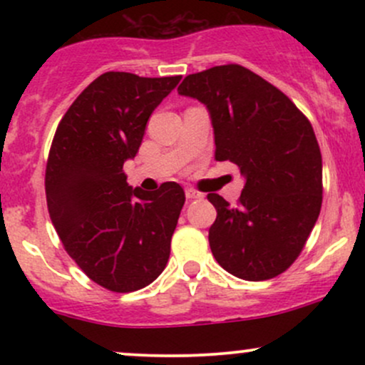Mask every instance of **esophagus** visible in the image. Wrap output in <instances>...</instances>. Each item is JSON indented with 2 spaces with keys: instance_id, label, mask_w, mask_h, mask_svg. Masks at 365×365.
Here are the masks:
<instances>
[{
  "instance_id": "34e87169",
  "label": "esophagus",
  "mask_w": 365,
  "mask_h": 365,
  "mask_svg": "<svg viewBox=\"0 0 365 365\" xmlns=\"http://www.w3.org/2000/svg\"><path fill=\"white\" fill-rule=\"evenodd\" d=\"M185 195H187V199H202V197H204L202 192L195 190V188H187Z\"/></svg>"
}]
</instances>
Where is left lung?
Here are the masks:
<instances>
[{
  "mask_svg": "<svg viewBox=\"0 0 365 365\" xmlns=\"http://www.w3.org/2000/svg\"><path fill=\"white\" fill-rule=\"evenodd\" d=\"M178 92L206 104L216 161H232L245 177L237 206L207 194L217 211L209 228L212 255L247 282L282 274L302 252L322 204L311 121L278 87L237 63L187 75Z\"/></svg>",
  "mask_w": 365,
  "mask_h": 365,
  "instance_id": "left-lung-1",
  "label": "left lung"
}]
</instances>
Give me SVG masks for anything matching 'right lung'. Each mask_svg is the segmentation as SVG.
Wrapping results in <instances>:
<instances>
[{
  "mask_svg": "<svg viewBox=\"0 0 365 365\" xmlns=\"http://www.w3.org/2000/svg\"><path fill=\"white\" fill-rule=\"evenodd\" d=\"M175 77L106 72L63 115L46 165V202L61 244L94 283L140 290L166 267L185 192L177 182L144 192L127 183L123 163L139 150L150 113Z\"/></svg>",
  "mask_w": 365,
  "mask_h": 365,
  "instance_id": "1",
  "label": "right lung"
}]
</instances>
